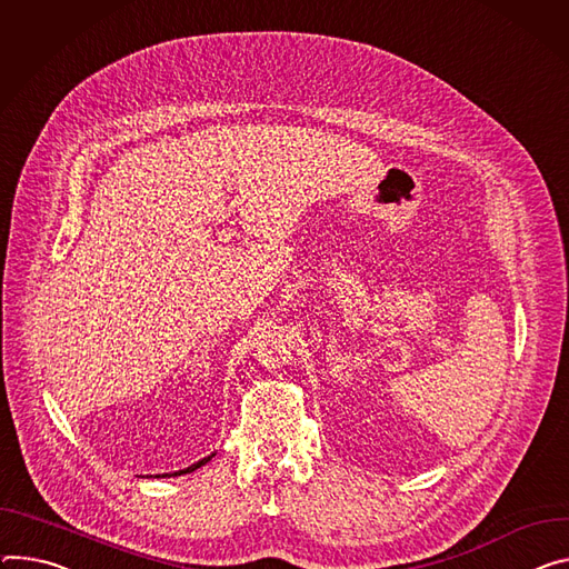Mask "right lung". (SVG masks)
Wrapping results in <instances>:
<instances>
[{"instance_id":"add662e5","label":"right lung","mask_w":569,"mask_h":569,"mask_svg":"<svg viewBox=\"0 0 569 569\" xmlns=\"http://www.w3.org/2000/svg\"><path fill=\"white\" fill-rule=\"evenodd\" d=\"M216 453H211V456H206V458H201V460H197L194 465H190V468H186V470H179V472H174V475H163V477H181V475H188V472H194L197 468H201V465H206L209 462L211 458H213ZM157 477H161V475H157Z\"/></svg>"}]
</instances>
